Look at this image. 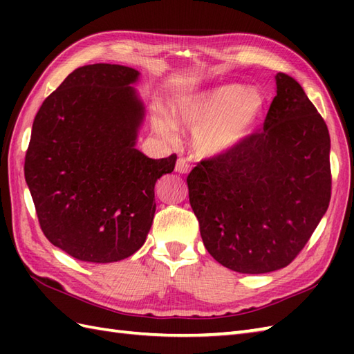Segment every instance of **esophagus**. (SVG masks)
Segmentation results:
<instances>
[{"label": "esophagus", "mask_w": 354, "mask_h": 354, "mask_svg": "<svg viewBox=\"0 0 354 354\" xmlns=\"http://www.w3.org/2000/svg\"><path fill=\"white\" fill-rule=\"evenodd\" d=\"M190 169H192V165L189 164V161L185 160V158H179V160L176 161L175 170H176L178 173H189Z\"/></svg>", "instance_id": "34e87169"}]
</instances>
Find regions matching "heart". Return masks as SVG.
<instances>
[{"instance_id":"1","label":"heart","mask_w":354,"mask_h":354,"mask_svg":"<svg viewBox=\"0 0 354 354\" xmlns=\"http://www.w3.org/2000/svg\"><path fill=\"white\" fill-rule=\"evenodd\" d=\"M263 109L265 97L259 89L230 84L178 99L173 103V118L178 126L194 131L196 155L213 158L242 145L259 123ZM176 125L165 117L155 122L156 131L169 140L178 137Z\"/></svg>"}]
</instances>
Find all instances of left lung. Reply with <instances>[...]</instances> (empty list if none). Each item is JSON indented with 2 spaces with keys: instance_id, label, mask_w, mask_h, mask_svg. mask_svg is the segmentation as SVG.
Returning a JSON list of instances; mask_svg holds the SVG:
<instances>
[{
  "instance_id": "8db88e82",
  "label": "left lung",
  "mask_w": 354,
  "mask_h": 354,
  "mask_svg": "<svg viewBox=\"0 0 354 354\" xmlns=\"http://www.w3.org/2000/svg\"><path fill=\"white\" fill-rule=\"evenodd\" d=\"M263 131L187 176L207 251L225 268L266 274L309 242L332 194L327 124L295 79L275 76Z\"/></svg>"
}]
</instances>
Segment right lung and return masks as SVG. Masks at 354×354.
I'll return each instance as SVG.
<instances>
[{
    "mask_svg": "<svg viewBox=\"0 0 354 354\" xmlns=\"http://www.w3.org/2000/svg\"><path fill=\"white\" fill-rule=\"evenodd\" d=\"M140 73L94 64L68 74L35 117L24 175L37 221L71 257L112 263L146 242L155 183L176 155L152 160L135 149L145 106L129 86Z\"/></svg>",
    "mask_w": 354,
    "mask_h": 354,
    "instance_id": "right-lung-1",
    "label": "right lung"
}]
</instances>
